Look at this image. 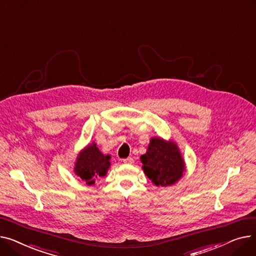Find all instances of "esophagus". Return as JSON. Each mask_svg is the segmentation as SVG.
I'll return each mask as SVG.
<instances>
[{
  "label": "esophagus",
  "mask_w": 256,
  "mask_h": 256,
  "mask_svg": "<svg viewBox=\"0 0 256 256\" xmlns=\"http://www.w3.org/2000/svg\"><path fill=\"white\" fill-rule=\"evenodd\" d=\"M132 162H134V158L130 156L124 158V163H126V164H132Z\"/></svg>",
  "instance_id": "1"
}]
</instances>
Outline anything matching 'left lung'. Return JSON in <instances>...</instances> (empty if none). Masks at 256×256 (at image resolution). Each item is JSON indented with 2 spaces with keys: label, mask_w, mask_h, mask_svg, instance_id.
Segmentation results:
<instances>
[{
  "label": "left lung",
  "mask_w": 256,
  "mask_h": 256,
  "mask_svg": "<svg viewBox=\"0 0 256 256\" xmlns=\"http://www.w3.org/2000/svg\"><path fill=\"white\" fill-rule=\"evenodd\" d=\"M143 170L156 186H171L184 171V160L178 146L160 138H152L147 152L141 156Z\"/></svg>",
  "instance_id": "obj_1"
}]
</instances>
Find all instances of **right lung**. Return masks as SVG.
<instances>
[{"label": "right lung", "instance_id": "add662e5", "mask_svg": "<svg viewBox=\"0 0 256 256\" xmlns=\"http://www.w3.org/2000/svg\"><path fill=\"white\" fill-rule=\"evenodd\" d=\"M109 167L110 156H104L93 143L78 154L74 172L87 184H93L96 178L106 176Z\"/></svg>", "mask_w": 256, "mask_h": 256}]
</instances>
